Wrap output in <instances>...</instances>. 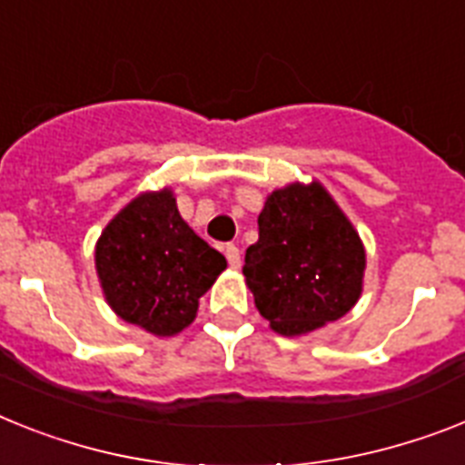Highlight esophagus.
<instances>
[{"label": "esophagus", "mask_w": 465, "mask_h": 465, "mask_svg": "<svg viewBox=\"0 0 465 465\" xmlns=\"http://www.w3.org/2000/svg\"><path fill=\"white\" fill-rule=\"evenodd\" d=\"M224 255H226V260H229V267H232V269H239L241 267V251H239V248H236V245H233V243L226 245Z\"/></svg>", "instance_id": "1"}]
</instances>
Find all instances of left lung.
<instances>
[{"label":"left lung","instance_id":"8db88e82","mask_svg":"<svg viewBox=\"0 0 465 465\" xmlns=\"http://www.w3.org/2000/svg\"><path fill=\"white\" fill-rule=\"evenodd\" d=\"M245 251V283L272 331L288 338L338 322L364 288L366 251L357 229L319 182L272 191Z\"/></svg>","mask_w":465,"mask_h":465}]
</instances>
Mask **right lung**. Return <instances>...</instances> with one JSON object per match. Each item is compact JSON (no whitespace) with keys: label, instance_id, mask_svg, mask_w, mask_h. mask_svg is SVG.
Segmentation results:
<instances>
[{"label":"right lung","instance_id":"1","mask_svg":"<svg viewBox=\"0 0 465 465\" xmlns=\"http://www.w3.org/2000/svg\"><path fill=\"white\" fill-rule=\"evenodd\" d=\"M94 264L111 310L158 338L193 323L198 300L226 269L224 255L182 220L170 186L143 191L108 222Z\"/></svg>","mask_w":465,"mask_h":465}]
</instances>
